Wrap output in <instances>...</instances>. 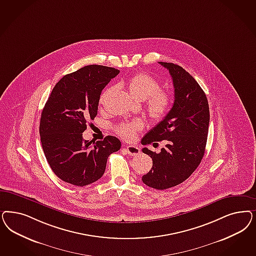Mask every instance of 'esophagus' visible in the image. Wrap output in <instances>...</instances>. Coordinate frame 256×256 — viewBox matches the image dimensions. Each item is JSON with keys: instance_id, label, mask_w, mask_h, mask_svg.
Instances as JSON below:
<instances>
[{"instance_id": "34e87169", "label": "esophagus", "mask_w": 256, "mask_h": 256, "mask_svg": "<svg viewBox=\"0 0 256 256\" xmlns=\"http://www.w3.org/2000/svg\"><path fill=\"white\" fill-rule=\"evenodd\" d=\"M126 152H127V154H129V156H138V154H140V150L138 147H136V146H132V145H129V146H127L126 148Z\"/></svg>"}]
</instances>
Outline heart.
Masks as SVG:
<instances>
[{"mask_svg": "<svg viewBox=\"0 0 256 256\" xmlns=\"http://www.w3.org/2000/svg\"><path fill=\"white\" fill-rule=\"evenodd\" d=\"M127 86L131 95L136 99L146 100L149 98L147 102L148 114L156 120L163 118L172 108V94L168 91L160 90V84L152 75L144 72L134 75L128 81ZM106 94V92L102 94L100 102H102ZM141 128V122L134 120L118 125L116 131L125 140H132L136 138V132Z\"/></svg>", "mask_w": 256, "mask_h": 256, "instance_id": "1", "label": "heart"}]
</instances>
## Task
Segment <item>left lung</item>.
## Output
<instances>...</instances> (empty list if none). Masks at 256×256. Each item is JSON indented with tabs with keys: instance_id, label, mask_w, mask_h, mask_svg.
<instances>
[{
	"instance_id": "8db88e82",
	"label": "left lung",
	"mask_w": 256,
	"mask_h": 256,
	"mask_svg": "<svg viewBox=\"0 0 256 256\" xmlns=\"http://www.w3.org/2000/svg\"><path fill=\"white\" fill-rule=\"evenodd\" d=\"M168 70L174 88V106L165 118L142 138L143 145L165 140L159 154L142 152L152 159V166L142 181L156 190H168L186 181L198 168L206 152L209 127L206 95L197 81L182 66L159 62Z\"/></svg>"
}]
</instances>
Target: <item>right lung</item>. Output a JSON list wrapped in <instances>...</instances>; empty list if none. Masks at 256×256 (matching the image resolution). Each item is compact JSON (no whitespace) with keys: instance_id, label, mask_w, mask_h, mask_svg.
<instances>
[{"instance_id":"obj_1","label":"right lung","mask_w":256,"mask_h":256,"mask_svg":"<svg viewBox=\"0 0 256 256\" xmlns=\"http://www.w3.org/2000/svg\"><path fill=\"white\" fill-rule=\"evenodd\" d=\"M118 74L110 66H84L62 77L52 90L40 134L47 162L62 181L77 186L98 181L108 156L120 148V141L112 136L93 144L82 138L86 122L98 113L102 91Z\"/></svg>"}]
</instances>
